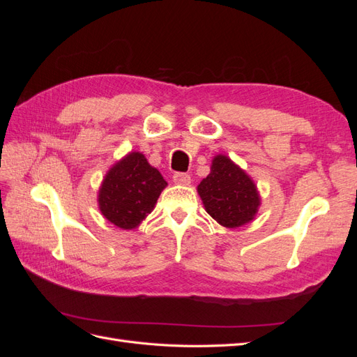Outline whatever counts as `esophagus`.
<instances>
[{
  "mask_svg": "<svg viewBox=\"0 0 357 357\" xmlns=\"http://www.w3.org/2000/svg\"><path fill=\"white\" fill-rule=\"evenodd\" d=\"M172 180H174V183H177V185H181V186L190 185V176L186 174V172H176V174L172 176Z\"/></svg>",
  "mask_w": 357,
  "mask_h": 357,
  "instance_id": "34e87169",
  "label": "esophagus"
}]
</instances>
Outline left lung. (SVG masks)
<instances>
[{
    "mask_svg": "<svg viewBox=\"0 0 357 357\" xmlns=\"http://www.w3.org/2000/svg\"><path fill=\"white\" fill-rule=\"evenodd\" d=\"M198 193L207 213L225 228H240L252 222L261 205L253 180L225 155L214 156Z\"/></svg>",
    "mask_w": 357,
    "mask_h": 357,
    "instance_id": "left-lung-1",
    "label": "left lung"
}]
</instances>
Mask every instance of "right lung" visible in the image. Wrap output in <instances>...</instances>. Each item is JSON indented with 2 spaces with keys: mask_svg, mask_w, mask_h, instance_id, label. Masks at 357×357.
Returning a JSON list of instances; mask_svg holds the SVG:
<instances>
[{
  "mask_svg": "<svg viewBox=\"0 0 357 357\" xmlns=\"http://www.w3.org/2000/svg\"><path fill=\"white\" fill-rule=\"evenodd\" d=\"M167 181L143 153L131 152L109 169L98 192L104 218L121 229H135L165 189Z\"/></svg>",
  "mask_w": 357,
  "mask_h": 357,
  "instance_id": "right-lung-1",
  "label": "right lung"
}]
</instances>
